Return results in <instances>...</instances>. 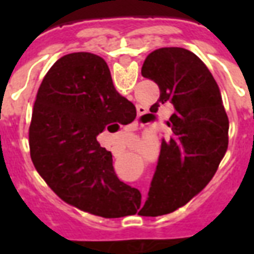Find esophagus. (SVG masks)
I'll return each instance as SVG.
<instances>
[{
    "label": "esophagus",
    "mask_w": 254,
    "mask_h": 254,
    "mask_svg": "<svg viewBox=\"0 0 254 254\" xmlns=\"http://www.w3.org/2000/svg\"><path fill=\"white\" fill-rule=\"evenodd\" d=\"M137 111H138V114H140V116H141V114H143V113H144V110H143V109H141V107H137Z\"/></svg>",
    "instance_id": "obj_1"
}]
</instances>
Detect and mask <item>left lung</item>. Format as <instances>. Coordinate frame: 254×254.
Here are the masks:
<instances>
[{"mask_svg": "<svg viewBox=\"0 0 254 254\" xmlns=\"http://www.w3.org/2000/svg\"><path fill=\"white\" fill-rule=\"evenodd\" d=\"M141 74L160 89L149 110L174 106L167 122L173 136L162 140L148 197L138 212L158 216L185 205L212 180L229 144V118L213 76L187 49L155 50L145 58Z\"/></svg>", "mask_w": 254, "mask_h": 254, "instance_id": "left-lung-1", "label": "left lung"}]
</instances>
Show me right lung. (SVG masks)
<instances>
[{
	"instance_id": "add662e5",
	"label": "right lung",
	"mask_w": 254,
	"mask_h": 254,
	"mask_svg": "<svg viewBox=\"0 0 254 254\" xmlns=\"http://www.w3.org/2000/svg\"><path fill=\"white\" fill-rule=\"evenodd\" d=\"M136 118L132 102L117 92L103 58L66 54L43 78L32 110L30 152L49 187L94 215L121 218L136 213V189L118 180L110 151L96 136L117 132Z\"/></svg>"
}]
</instances>
